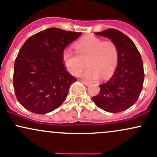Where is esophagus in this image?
Instances as JSON below:
<instances>
[{
    "instance_id": "1",
    "label": "esophagus",
    "mask_w": 157,
    "mask_h": 157,
    "mask_svg": "<svg viewBox=\"0 0 157 157\" xmlns=\"http://www.w3.org/2000/svg\"><path fill=\"white\" fill-rule=\"evenodd\" d=\"M81 82H82V84H84V85H86V86H88L89 85H90V83L87 82H85V81H83V80H81Z\"/></svg>"
}]
</instances>
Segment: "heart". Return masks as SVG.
<instances>
[{
	"instance_id": "1",
	"label": "heart",
	"mask_w": 157,
	"mask_h": 157,
	"mask_svg": "<svg viewBox=\"0 0 157 157\" xmlns=\"http://www.w3.org/2000/svg\"><path fill=\"white\" fill-rule=\"evenodd\" d=\"M75 52L67 48L63 52V60L67 70L73 75H78L84 67L87 69L82 74L86 80L94 81L101 76L109 78L112 75L118 61V50L112 41H103L95 36H90L77 42Z\"/></svg>"
}]
</instances>
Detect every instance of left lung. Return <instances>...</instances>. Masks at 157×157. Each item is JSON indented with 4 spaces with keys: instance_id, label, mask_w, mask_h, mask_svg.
<instances>
[{
    "instance_id": "obj_1",
    "label": "left lung",
    "mask_w": 157,
    "mask_h": 157,
    "mask_svg": "<svg viewBox=\"0 0 157 157\" xmlns=\"http://www.w3.org/2000/svg\"><path fill=\"white\" fill-rule=\"evenodd\" d=\"M95 34L110 39L116 45L118 61L112 78L99 85L100 91L92 99L105 112L125 111L136 103L143 88L144 73L141 55L132 40L118 30L109 28Z\"/></svg>"
}]
</instances>
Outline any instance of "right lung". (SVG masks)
Listing matches in <instances>:
<instances>
[{
	"instance_id": "obj_1",
	"label": "right lung",
	"mask_w": 157,
	"mask_h": 157,
	"mask_svg": "<svg viewBox=\"0 0 157 157\" xmlns=\"http://www.w3.org/2000/svg\"><path fill=\"white\" fill-rule=\"evenodd\" d=\"M81 35L52 28L25 41L15 60L13 73L15 94L23 107L42 114L61 105L70 86L77 80L66 70L63 52Z\"/></svg>"
}]
</instances>
